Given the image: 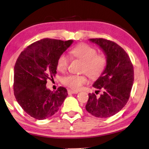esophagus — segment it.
<instances>
[{
    "mask_svg": "<svg viewBox=\"0 0 149 149\" xmlns=\"http://www.w3.org/2000/svg\"><path fill=\"white\" fill-rule=\"evenodd\" d=\"M68 93H69V94H77V93H79V91L71 90V89H70V90H68Z\"/></svg>",
    "mask_w": 149,
    "mask_h": 149,
    "instance_id": "esophagus-1",
    "label": "esophagus"
}]
</instances>
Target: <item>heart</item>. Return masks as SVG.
<instances>
[{
    "instance_id": "heart-1",
    "label": "heart",
    "mask_w": 149,
    "mask_h": 149,
    "mask_svg": "<svg viewBox=\"0 0 149 149\" xmlns=\"http://www.w3.org/2000/svg\"><path fill=\"white\" fill-rule=\"evenodd\" d=\"M70 54L75 58L84 62L82 72L89 77L95 79L100 77L104 72L107 65V58L103 54H97V51L88 44H82L70 51ZM69 58L66 54H62L57 61V68L60 72L67 69ZM88 82L87 76L83 75H69L63 79V84L74 90H79Z\"/></svg>"
}]
</instances>
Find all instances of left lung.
Wrapping results in <instances>:
<instances>
[{"instance_id":"left-lung-1","label":"left lung","mask_w":149,"mask_h":149,"mask_svg":"<svg viewBox=\"0 0 149 149\" xmlns=\"http://www.w3.org/2000/svg\"><path fill=\"white\" fill-rule=\"evenodd\" d=\"M89 40L104 52L107 65L93 85L102 90V94L98 97L89 93L86 109L96 117L107 118L119 112L128 101L134 81L133 66L126 52L116 42L102 38Z\"/></svg>"}]
</instances>
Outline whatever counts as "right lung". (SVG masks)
Here are the masks:
<instances>
[{
    "mask_svg": "<svg viewBox=\"0 0 149 149\" xmlns=\"http://www.w3.org/2000/svg\"><path fill=\"white\" fill-rule=\"evenodd\" d=\"M74 40L43 39L23 51L14 68V93L26 113L44 120L56 113L68 96L67 90L59 87L51 91L46 88L47 79L56 74L57 61Z\"/></svg>",
    "mask_w": 149,
    "mask_h": 149,
    "instance_id": "add662e5",
    "label": "right lung"
}]
</instances>
